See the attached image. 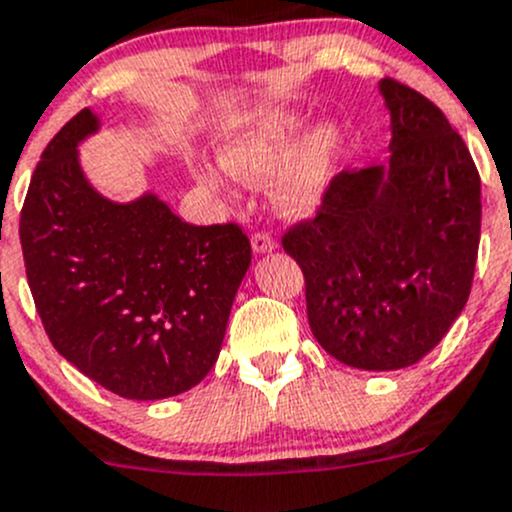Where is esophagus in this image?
<instances>
[{
    "label": "esophagus",
    "instance_id": "obj_1",
    "mask_svg": "<svg viewBox=\"0 0 512 512\" xmlns=\"http://www.w3.org/2000/svg\"><path fill=\"white\" fill-rule=\"evenodd\" d=\"M251 246H254L256 254H271L276 249V239L271 234H266V231H258V234L251 236Z\"/></svg>",
    "mask_w": 512,
    "mask_h": 512
}]
</instances>
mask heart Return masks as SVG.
Masks as SVG:
<instances>
[{"instance_id":"1","label":"heart","mask_w":512,"mask_h":512,"mask_svg":"<svg viewBox=\"0 0 512 512\" xmlns=\"http://www.w3.org/2000/svg\"><path fill=\"white\" fill-rule=\"evenodd\" d=\"M342 157V133L333 123L313 128V118L293 108H258L231 120L219 138V162L231 177L263 184L281 172L276 204L288 217L318 212ZM204 189L221 192L224 177L194 172Z\"/></svg>"}]
</instances>
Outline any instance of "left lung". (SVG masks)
Instances as JSON below:
<instances>
[{"instance_id": "obj_1", "label": "left lung", "mask_w": 512, "mask_h": 512, "mask_svg": "<svg viewBox=\"0 0 512 512\" xmlns=\"http://www.w3.org/2000/svg\"><path fill=\"white\" fill-rule=\"evenodd\" d=\"M389 160L333 177L318 217L283 249L305 276L308 323L357 370L419 362L449 333L473 283L481 177L446 115L404 83L379 81Z\"/></svg>"}]
</instances>
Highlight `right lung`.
Listing matches in <instances>:
<instances>
[{
	"label": "right lung",
	"instance_id": "1",
	"mask_svg": "<svg viewBox=\"0 0 512 512\" xmlns=\"http://www.w3.org/2000/svg\"><path fill=\"white\" fill-rule=\"evenodd\" d=\"M91 108L46 145L19 219L26 278L51 345L125 399H167L217 362L251 244L236 224H187L157 197H103L78 145Z\"/></svg>",
	"mask_w": 512,
	"mask_h": 512
}]
</instances>
